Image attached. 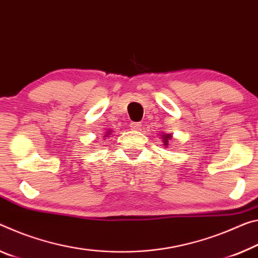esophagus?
Masks as SVG:
<instances>
[{
    "mask_svg": "<svg viewBox=\"0 0 258 258\" xmlns=\"http://www.w3.org/2000/svg\"><path fill=\"white\" fill-rule=\"evenodd\" d=\"M131 127L134 130H140L141 128V122H131Z\"/></svg>",
    "mask_w": 258,
    "mask_h": 258,
    "instance_id": "1",
    "label": "esophagus"
}]
</instances>
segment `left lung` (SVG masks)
I'll return each instance as SVG.
<instances>
[{"label":"left lung","mask_w":258,"mask_h":258,"mask_svg":"<svg viewBox=\"0 0 258 258\" xmlns=\"http://www.w3.org/2000/svg\"><path fill=\"white\" fill-rule=\"evenodd\" d=\"M171 138H172V136L171 134H163L162 136V139H163V146L164 147H167L169 145V140H171Z\"/></svg>","instance_id":"left-lung-1"}]
</instances>
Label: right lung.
<instances>
[{
	"label": "right lung",
	"mask_w": 258,
	"mask_h": 258,
	"mask_svg": "<svg viewBox=\"0 0 258 258\" xmlns=\"http://www.w3.org/2000/svg\"><path fill=\"white\" fill-rule=\"evenodd\" d=\"M110 132H111V131H108V132L104 134V138H107V137H109V134H110Z\"/></svg>",
	"instance_id": "obj_1"
}]
</instances>
